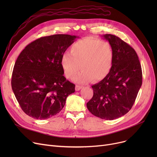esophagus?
<instances>
[{
  "instance_id": "1",
  "label": "esophagus",
  "mask_w": 157,
  "mask_h": 157,
  "mask_svg": "<svg viewBox=\"0 0 157 157\" xmlns=\"http://www.w3.org/2000/svg\"><path fill=\"white\" fill-rule=\"evenodd\" d=\"M81 88H82L81 86H79V85L76 86V91H79V90H80Z\"/></svg>"
}]
</instances>
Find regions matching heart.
<instances>
[{
	"mask_svg": "<svg viewBox=\"0 0 157 157\" xmlns=\"http://www.w3.org/2000/svg\"><path fill=\"white\" fill-rule=\"evenodd\" d=\"M71 53L65 52L61 59L65 76L72 78L81 69L74 80L83 84L91 80L104 79L110 73L114 61V51L107 41L86 37L80 39L71 48Z\"/></svg>",
	"mask_w": 157,
	"mask_h": 157,
	"instance_id": "1",
	"label": "heart"
}]
</instances>
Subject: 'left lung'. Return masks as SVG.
Masks as SVG:
<instances>
[{
	"mask_svg": "<svg viewBox=\"0 0 157 157\" xmlns=\"http://www.w3.org/2000/svg\"><path fill=\"white\" fill-rule=\"evenodd\" d=\"M102 37L113 49V67L108 76L92 86L94 95L86 107L94 116L112 120L127 114L134 105L142 85V69L130 45L116 36Z\"/></svg>",
	"mask_w": 157,
	"mask_h": 157,
	"instance_id": "left-lung-1",
	"label": "left lung"
}]
</instances>
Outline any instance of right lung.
Segmentation results:
<instances>
[{"label":"right lung","mask_w":157,"mask_h":157,"mask_svg":"<svg viewBox=\"0 0 157 157\" xmlns=\"http://www.w3.org/2000/svg\"><path fill=\"white\" fill-rule=\"evenodd\" d=\"M79 37L56 34L40 37L28 44L16 60L11 86L25 113L45 120L59 113L75 85L63 76L61 59Z\"/></svg>","instance_id":"right-lung-1"}]
</instances>
